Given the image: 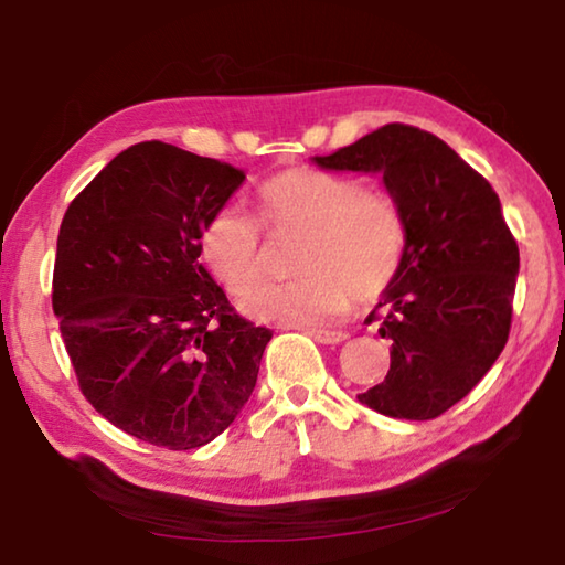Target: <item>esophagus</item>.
I'll list each match as a JSON object with an SVG mask.
<instances>
[{
	"mask_svg": "<svg viewBox=\"0 0 565 565\" xmlns=\"http://www.w3.org/2000/svg\"><path fill=\"white\" fill-rule=\"evenodd\" d=\"M309 333V337L313 339V341H319V343H341V341H347L349 339V333L347 331H327V329H309L306 331Z\"/></svg>",
	"mask_w": 565,
	"mask_h": 565,
	"instance_id": "esophagus-1",
	"label": "esophagus"
}]
</instances>
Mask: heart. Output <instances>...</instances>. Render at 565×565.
<instances>
[{"label":"heart","mask_w":565,"mask_h":565,"mask_svg":"<svg viewBox=\"0 0 565 565\" xmlns=\"http://www.w3.org/2000/svg\"><path fill=\"white\" fill-rule=\"evenodd\" d=\"M256 209L271 236L301 234L294 281L256 286L242 299L248 317L281 327H319L341 317L353 294L379 299L404 259L406 226L384 186L317 167H289L256 186ZM202 259L228 294L242 296L264 274V234L238 204H224L202 232Z\"/></svg>","instance_id":"1"}]
</instances>
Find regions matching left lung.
Instances as JSON below:
<instances>
[{
    "instance_id": "8db88e82",
    "label": "left lung",
    "mask_w": 565,
    "mask_h": 565,
    "mask_svg": "<svg viewBox=\"0 0 565 565\" xmlns=\"http://www.w3.org/2000/svg\"><path fill=\"white\" fill-rule=\"evenodd\" d=\"M313 161L379 171L404 214V259L369 317L391 341V369L359 401L391 418L446 414L509 341L519 244L499 194L436 134L398 121Z\"/></svg>"
}]
</instances>
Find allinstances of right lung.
<instances>
[{
	"instance_id": "1",
	"label": "right lung",
	"mask_w": 565,
	"mask_h": 565,
	"mask_svg": "<svg viewBox=\"0 0 565 565\" xmlns=\"http://www.w3.org/2000/svg\"><path fill=\"white\" fill-rule=\"evenodd\" d=\"M244 179L141 141L74 196L60 226L52 309L82 394L121 431L169 451L228 428L271 341L199 264L209 216Z\"/></svg>"
}]
</instances>
